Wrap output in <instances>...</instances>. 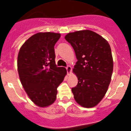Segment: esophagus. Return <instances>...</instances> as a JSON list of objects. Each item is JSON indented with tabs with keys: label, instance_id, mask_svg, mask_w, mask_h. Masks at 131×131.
I'll return each mask as SVG.
<instances>
[{
	"label": "esophagus",
	"instance_id": "esophagus-1",
	"mask_svg": "<svg viewBox=\"0 0 131 131\" xmlns=\"http://www.w3.org/2000/svg\"><path fill=\"white\" fill-rule=\"evenodd\" d=\"M66 69H67L68 74H70L71 73V72H72V67L70 66H67V67H66Z\"/></svg>",
	"mask_w": 131,
	"mask_h": 131
}]
</instances>
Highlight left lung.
Here are the masks:
<instances>
[{
    "mask_svg": "<svg viewBox=\"0 0 131 131\" xmlns=\"http://www.w3.org/2000/svg\"><path fill=\"white\" fill-rule=\"evenodd\" d=\"M77 59L73 72L78 84L72 89L74 98L80 106L92 108L103 98L113 72L110 46L106 40L91 30H80L65 36Z\"/></svg>",
    "mask_w": 131,
    "mask_h": 131,
    "instance_id": "obj_1",
    "label": "left lung"
}]
</instances>
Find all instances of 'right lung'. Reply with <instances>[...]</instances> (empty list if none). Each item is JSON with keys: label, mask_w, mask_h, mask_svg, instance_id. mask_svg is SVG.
<instances>
[{"label": "right lung", "mask_w": 131, "mask_h": 131, "mask_svg": "<svg viewBox=\"0 0 131 131\" xmlns=\"http://www.w3.org/2000/svg\"><path fill=\"white\" fill-rule=\"evenodd\" d=\"M60 34L40 32L23 44L18 56V71L22 85L36 105L46 107L56 99L57 88L67 70L55 63L54 45Z\"/></svg>", "instance_id": "add662e5"}]
</instances>
